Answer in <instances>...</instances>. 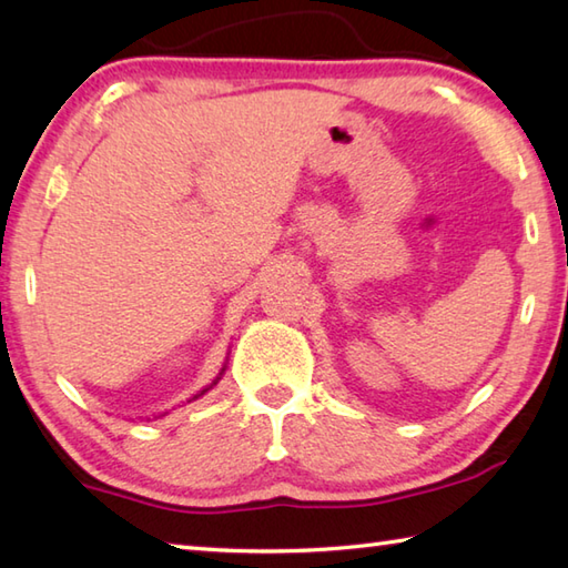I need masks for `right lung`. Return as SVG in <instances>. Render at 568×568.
Wrapping results in <instances>:
<instances>
[{
  "label": "right lung",
  "instance_id": "add662e5",
  "mask_svg": "<svg viewBox=\"0 0 568 568\" xmlns=\"http://www.w3.org/2000/svg\"><path fill=\"white\" fill-rule=\"evenodd\" d=\"M223 371H225V368H223ZM220 376H223V373H220ZM215 383H217V381H213V386H215ZM213 386H207L205 390H200V393H197V396H203V393H207V390H210V388H213ZM197 396H195V398H197Z\"/></svg>",
  "mask_w": 568,
  "mask_h": 568
}]
</instances>
